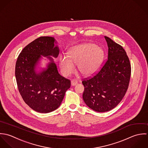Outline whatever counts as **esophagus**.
Listing matches in <instances>:
<instances>
[{
  "mask_svg": "<svg viewBox=\"0 0 148 148\" xmlns=\"http://www.w3.org/2000/svg\"><path fill=\"white\" fill-rule=\"evenodd\" d=\"M71 84L72 86H75L78 84V81H77V79H72L71 82Z\"/></svg>",
  "mask_w": 148,
  "mask_h": 148,
  "instance_id": "obj_1",
  "label": "esophagus"
}]
</instances>
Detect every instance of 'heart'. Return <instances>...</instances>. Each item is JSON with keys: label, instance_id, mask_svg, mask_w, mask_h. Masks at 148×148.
<instances>
[{"label": "heart", "instance_id": "1", "mask_svg": "<svg viewBox=\"0 0 148 148\" xmlns=\"http://www.w3.org/2000/svg\"><path fill=\"white\" fill-rule=\"evenodd\" d=\"M103 58V50L94 44L86 43L74 47L68 54L59 58L60 67L66 75L75 69V63H78V69L85 75L94 73L99 68Z\"/></svg>", "mask_w": 148, "mask_h": 148}]
</instances>
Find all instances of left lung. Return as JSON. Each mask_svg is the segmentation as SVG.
Here are the masks:
<instances>
[{
  "label": "left lung",
  "mask_w": 148,
  "mask_h": 148,
  "mask_svg": "<svg viewBox=\"0 0 148 148\" xmlns=\"http://www.w3.org/2000/svg\"><path fill=\"white\" fill-rule=\"evenodd\" d=\"M108 58L94 75L84 78L83 99L90 108L98 112L109 111L123 98L129 84L131 65L123 48L105 36Z\"/></svg>",
  "instance_id": "left-lung-1"
}]
</instances>
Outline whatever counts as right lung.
<instances>
[{"label": "right lung", "instance_id": "add662e5", "mask_svg": "<svg viewBox=\"0 0 148 148\" xmlns=\"http://www.w3.org/2000/svg\"><path fill=\"white\" fill-rule=\"evenodd\" d=\"M54 41L50 36L38 38L22 50L16 62L15 73L19 93L29 107L39 113L57 109L71 86L70 80L59 74L51 58L46 70L39 74L35 72L40 55L58 57L59 49L54 47Z\"/></svg>", "mask_w": 148, "mask_h": 148}]
</instances>
